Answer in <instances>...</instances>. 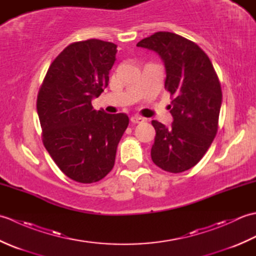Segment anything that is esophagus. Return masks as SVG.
I'll list each match as a JSON object with an SVG mask.
<instances>
[{"label":"esophagus","mask_w":256,"mask_h":256,"mask_svg":"<svg viewBox=\"0 0 256 256\" xmlns=\"http://www.w3.org/2000/svg\"><path fill=\"white\" fill-rule=\"evenodd\" d=\"M145 120L142 116H132L131 118V122L132 123H143Z\"/></svg>","instance_id":"obj_1"}]
</instances>
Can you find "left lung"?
I'll return each instance as SVG.
<instances>
[{
	"instance_id": "1",
	"label": "left lung",
	"mask_w": 256,
	"mask_h": 256,
	"mask_svg": "<svg viewBox=\"0 0 256 256\" xmlns=\"http://www.w3.org/2000/svg\"><path fill=\"white\" fill-rule=\"evenodd\" d=\"M136 46L160 56L165 89L172 98V126L152 121L156 131L152 160L168 172L188 170L202 158L218 132L222 102L218 74L197 44L175 32H154Z\"/></svg>"
}]
</instances>
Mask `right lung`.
I'll list each match as a JSON object with an SVG mask.
<instances>
[{"label": "right lung", "mask_w": 256, "mask_h": 256, "mask_svg": "<svg viewBox=\"0 0 256 256\" xmlns=\"http://www.w3.org/2000/svg\"><path fill=\"white\" fill-rule=\"evenodd\" d=\"M116 45L76 42L55 58L37 96L42 140L64 175L92 184L112 170L118 144L128 125L125 113L96 111L91 100L108 84Z\"/></svg>", "instance_id": "add662e5"}]
</instances>
